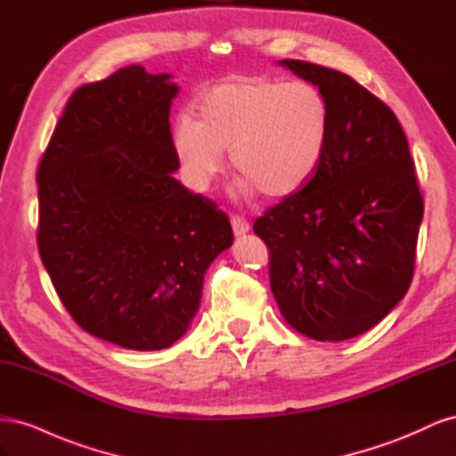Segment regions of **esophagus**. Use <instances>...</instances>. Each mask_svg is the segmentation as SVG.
<instances>
[{
  "instance_id": "obj_1",
  "label": "esophagus",
  "mask_w": 456,
  "mask_h": 456,
  "mask_svg": "<svg viewBox=\"0 0 456 456\" xmlns=\"http://www.w3.org/2000/svg\"><path fill=\"white\" fill-rule=\"evenodd\" d=\"M230 223H232L233 233H236V236H245V233L251 230L249 223H247V220H245L243 216H238V215H232V218H230Z\"/></svg>"
}]
</instances>
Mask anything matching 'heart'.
Masks as SVG:
<instances>
[{
    "mask_svg": "<svg viewBox=\"0 0 456 456\" xmlns=\"http://www.w3.org/2000/svg\"><path fill=\"white\" fill-rule=\"evenodd\" d=\"M198 121L173 123L175 156L191 188L209 190L224 167L240 171L236 194L287 198L305 188L323 161L330 134L325 94L308 81L226 77L205 89Z\"/></svg>",
    "mask_w": 456,
    "mask_h": 456,
    "instance_id": "heart-1",
    "label": "heart"
}]
</instances>
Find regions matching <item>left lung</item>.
Here are the masks:
<instances>
[{"mask_svg":"<svg viewBox=\"0 0 456 456\" xmlns=\"http://www.w3.org/2000/svg\"><path fill=\"white\" fill-rule=\"evenodd\" d=\"M320 89L330 134L320 169L255 220L270 251V287L287 323L340 342L380 323L407 293L424 201L392 110L350 76L280 61Z\"/></svg>","mask_w":456,"mask_h":456,"instance_id":"1","label":"left lung"}]
</instances>
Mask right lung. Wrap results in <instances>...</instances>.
I'll use <instances>...</instances> for the list:
<instances>
[{"label":"right lung","instance_id":"add662e5","mask_svg":"<svg viewBox=\"0 0 456 456\" xmlns=\"http://www.w3.org/2000/svg\"><path fill=\"white\" fill-rule=\"evenodd\" d=\"M171 79L133 64L79 87L37 169L54 291L81 329L127 350L186 335L207 268L233 243L228 216L173 176Z\"/></svg>","mask_w":456,"mask_h":456}]
</instances>
